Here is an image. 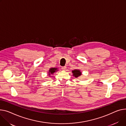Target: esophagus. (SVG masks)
Returning <instances> with one entry per match:
<instances>
[{
    "mask_svg": "<svg viewBox=\"0 0 126 126\" xmlns=\"http://www.w3.org/2000/svg\"><path fill=\"white\" fill-rule=\"evenodd\" d=\"M61 68H62V70H65V69H66V66H62Z\"/></svg>",
    "mask_w": 126,
    "mask_h": 126,
    "instance_id": "34e87169",
    "label": "esophagus"
}]
</instances>
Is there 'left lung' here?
Listing matches in <instances>:
<instances>
[{"label":"left lung","instance_id":"left-lung-1","mask_svg":"<svg viewBox=\"0 0 126 126\" xmlns=\"http://www.w3.org/2000/svg\"><path fill=\"white\" fill-rule=\"evenodd\" d=\"M72 72L73 73V76H74V77H75V78H78V77H79L80 75L81 74V72L79 70L75 69V70H73Z\"/></svg>","mask_w":126,"mask_h":126}]
</instances>
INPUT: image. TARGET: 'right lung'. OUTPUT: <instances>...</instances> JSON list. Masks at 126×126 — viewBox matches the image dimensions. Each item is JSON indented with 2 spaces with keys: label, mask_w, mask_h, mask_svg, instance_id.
<instances>
[{
  "label": "right lung",
  "mask_w": 126,
  "mask_h": 126,
  "mask_svg": "<svg viewBox=\"0 0 126 126\" xmlns=\"http://www.w3.org/2000/svg\"><path fill=\"white\" fill-rule=\"evenodd\" d=\"M57 70V68H52L49 70V75L51 74H53Z\"/></svg>",
  "instance_id": "right-lung-1"
}]
</instances>
